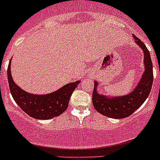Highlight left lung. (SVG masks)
<instances>
[{
	"label": "left lung",
	"mask_w": 160,
	"mask_h": 160,
	"mask_svg": "<svg viewBox=\"0 0 160 160\" xmlns=\"http://www.w3.org/2000/svg\"><path fill=\"white\" fill-rule=\"evenodd\" d=\"M135 43L142 49L144 54L145 71L137 87L130 94L117 97H107L97 91L98 82H94L92 102L94 109L102 115L113 118H123L130 116L142 106L151 92L153 83V66L150 52L145 44L133 34Z\"/></svg>",
	"instance_id": "left-lung-1"
}]
</instances>
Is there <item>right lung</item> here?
Wrapping results in <instances>:
<instances>
[{
  "label": "right lung",
  "instance_id": "add662e5",
  "mask_svg": "<svg viewBox=\"0 0 160 160\" xmlns=\"http://www.w3.org/2000/svg\"><path fill=\"white\" fill-rule=\"evenodd\" d=\"M11 62L7 70L9 90L14 101L32 118L50 119L62 114L69 105L70 96L80 81L68 83L54 92L47 94H33L20 88L12 78Z\"/></svg>",
  "mask_w": 160,
  "mask_h": 160
}]
</instances>
